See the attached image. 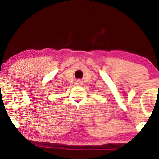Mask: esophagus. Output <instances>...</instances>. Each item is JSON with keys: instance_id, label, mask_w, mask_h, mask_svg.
Segmentation results:
<instances>
[{"instance_id": "34e87169", "label": "esophagus", "mask_w": 159, "mask_h": 159, "mask_svg": "<svg viewBox=\"0 0 159 159\" xmlns=\"http://www.w3.org/2000/svg\"><path fill=\"white\" fill-rule=\"evenodd\" d=\"M76 84H78V85H80V84H81V81H79V80H77V81H76Z\"/></svg>"}]
</instances>
